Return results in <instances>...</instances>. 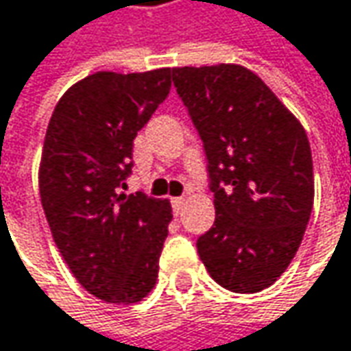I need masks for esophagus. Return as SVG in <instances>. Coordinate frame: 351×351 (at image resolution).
<instances>
[{
  "instance_id": "obj_1",
  "label": "esophagus",
  "mask_w": 351,
  "mask_h": 351,
  "mask_svg": "<svg viewBox=\"0 0 351 351\" xmlns=\"http://www.w3.org/2000/svg\"><path fill=\"white\" fill-rule=\"evenodd\" d=\"M184 204H186V197H173V199H171V206H173V213H176V215L182 213Z\"/></svg>"
}]
</instances>
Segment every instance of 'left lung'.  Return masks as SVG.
I'll return each instance as SVG.
<instances>
[{
    "instance_id": "8db88e82",
    "label": "left lung",
    "mask_w": 351,
    "mask_h": 351,
    "mask_svg": "<svg viewBox=\"0 0 351 351\" xmlns=\"http://www.w3.org/2000/svg\"><path fill=\"white\" fill-rule=\"evenodd\" d=\"M204 139L215 221L197 254L221 288L256 293L293 260L313 206L310 141L300 119L238 63L173 67Z\"/></svg>"
}]
</instances>
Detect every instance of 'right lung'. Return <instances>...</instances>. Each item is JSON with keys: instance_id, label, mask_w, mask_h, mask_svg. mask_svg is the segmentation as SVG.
<instances>
[{"instance_id": "1", "label": "right lung", "mask_w": 351, "mask_h": 351, "mask_svg": "<svg viewBox=\"0 0 351 351\" xmlns=\"http://www.w3.org/2000/svg\"><path fill=\"white\" fill-rule=\"evenodd\" d=\"M171 67L95 71L51 113L39 162V197L75 280L108 304H138L156 286L173 217L167 199L125 193L138 132L167 97Z\"/></svg>"}]
</instances>
